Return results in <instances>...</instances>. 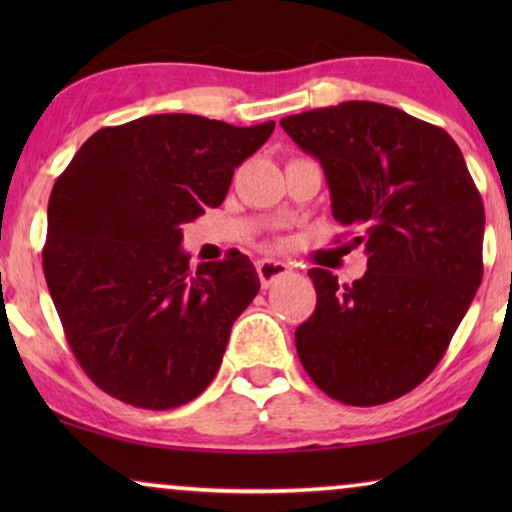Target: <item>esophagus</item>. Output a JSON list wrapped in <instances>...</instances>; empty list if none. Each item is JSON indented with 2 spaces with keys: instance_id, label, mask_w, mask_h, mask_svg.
Returning <instances> with one entry per match:
<instances>
[{
  "instance_id": "1",
  "label": "esophagus",
  "mask_w": 512,
  "mask_h": 512,
  "mask_svg": "<svg viewBox=\"0 0 512 512\" xmlns=\"http://www.w3.org/2000/svg\"><path fill=\"white\" fill-rule=\"evenodd\" d=\"M256 272H258V279H261L263 286H270L275 279L289 275L291 268L282 261H272V258H261V261L256 263Z\"/></svg>"
}]
</instances>
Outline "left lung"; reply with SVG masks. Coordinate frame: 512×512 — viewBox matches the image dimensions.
<instances>
[{
    "label": "left lung",
    "mask_w": 512,
    "mask_h": 512,
    "mask_svg": "<svg viewBox=\"0 0 512 512\" xmlns=\"http://www.w3.org/2000/svg\"><path fill=\"white\" fill-rule=\"evenodd\" d=\"M282 128L319 158L335 221L368 254L352 284L307 272L317 307L296 328L298 359L335 401L389 403L431 375L473 303L482 198L457 142L396 107L342 102L286 116Z\"/></svg>",
    "instance_id": "left-lung-1"
}]
</instances>
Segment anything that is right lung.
Masks as SVG:
<instances>
[{
	"mask_svg": "<svg viewBox=\"0 0 512 512\" xmlns=\"http://www.w3.org/2000/svg\"><path fill=\"white\" fill-rule=\"evenodd\" d=\"M272 130L144 116L97 130L55 181L46 284L76 361L109 396L170 410L214 380L261 282L240 251L188 268L181 226L226 200Z\"/></svg>",
	"mask_w": 512,
	"mask_h": 512,
	"instance_id": "1",
	"label": "right lung"
}]
</instances>
